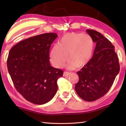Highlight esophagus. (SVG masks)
I'll list each match as a JSON object with an SVG mask.
<instances>
[{"instance_id":"obj_1","label":"esophagus","mask_w":126,"mask_h":126,"mask_svg":"<svg viewBox=\"0 0 126 126\" xmlns=\"http://www.w3.org/2000/svg\"><path fill=\"white\" fill-rule=\"evenodd\" d=\"M70 74V73H69V72L64 71V73H63V76H64V77L68 76H69Z\"/></svg>"}]
</instances>
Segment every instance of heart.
<instances>
[{
	"label": "heart",
	"instance_id": "1",
	"mask_svg": "<svg viewBox=\"0 0 126 126\" xmlns=\"http://www.w3.org/2000/svg\"><path fill=\"white\" fill-rule=\"evenodd\" d=\"M94 50V43L88 34L71 32L61 37L59 44L52 48L50 60L53 65L62 68L68 60V67H83L89 62Z\"/></svg>",
	"mask_w": 126,
	"mask_h": 126
}]
</instances>
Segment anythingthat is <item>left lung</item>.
I'll return each instance as SVG.
<instances>
[{
	"label": "left lung",
	"instance_id": "left-lung-1",
	"mask_svg": "<svg viewBox=\"0 0 126 126\" xmlns=\"http://www.w3.org/2000/svg\"><path fill=\"white\" fill-rule=\"evenodd\" d=\"M86 31L96 47L93 57L77 73L79 81L75 89L83 100L92 102L102 97L110 89L120 71V64L111 43L97 31Z\"/></svg>",
	"mask_w": 126,
	"mask_h": 126
}]
</instances>
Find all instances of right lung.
I'll return each mask as SVG.
<instances>
[{"label":"right lung","mask_w":126,"mask_h":126,"mask_svg":"<svg viewBox=\"0 0 126 126\" xmlns=\"http://www.w3.org/2000/svg\"><path fill=\"white\" fill-rule=\"evenodd\" d=\"M58 37L46 33L30 37L14 45L8 56L7 66L16 90L26 100L45 104L57 92V79L63 71L51 66L49 51Z\"/></svg>","instance_id":"add662e5"}]
</instances>
